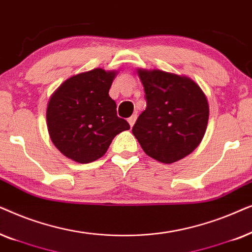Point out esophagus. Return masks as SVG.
<instances>
[{"label":"esophagus","mask_w":252,"mask_h":252,"mask_svg":"<svg viewBox=\"0 0 252 252\" xmlns=\"http://www.w3.org/2000/svg\"><path fill=\"white\" fill-rule=\"evenodd\" d=\"M136 120H137V115H132V116L129 117L128 122H129V124H130V126H133V124H135Z\"/></svg>","instance_id":"1"}]
</instances>
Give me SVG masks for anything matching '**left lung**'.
Here are the masks:
<instances>
[{
	"mask_svg": "<svg viewBox=\"0 0 252 252\" xmlns=\"http://www.w3.org/2000/svg\"><path fill=\"white\" fill-rule=\"evenodd\" d=\"M147 100L132 133L147 156L163 163L189 156L205 135L210 108L205 93L187 76L137 70Z\"/></svg>",
	"mask_w": 252,
	"mask_h": 252,
	"instance_id": "left-lung-1",
	"label": "left lung"
}]
</instances>
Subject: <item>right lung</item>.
Wrapping results in <instances>:
<instances>
[{
    "mask_svg": "<svg viewBox=\"0 0 252 252\" xmlns=\"http://www.w3.org/2000/svg\"><path fill=\"white\" fill-rule=\"evenodd\" d=\"M117 71L96 68L64 80L47 105V129L63 156L79 163L98 160L130 126L116 115L108 92Z\"/></svg>",
    "mask_w": 252,
    "mask_h": 252,
    "instance_id": "add662e5",
    "label": "right lung"
}]
</instances>
